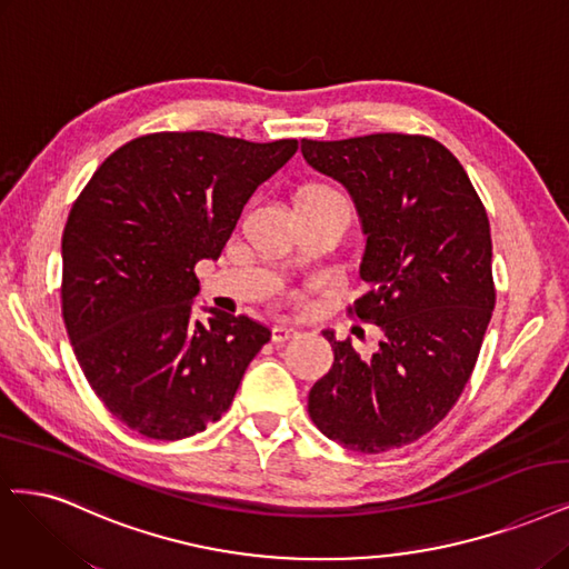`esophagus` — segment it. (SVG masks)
<instances>
[{
  "label": "esophagus",
  "mask_w": 569,
  "mask_h": 569,
  "mask_svg": "<svg viewBox=\"0 0 569 569\" xmlns=\"http://www.w3.org/2000/svg\"><path fill=\"white\" fill-rule=\"evenodd\" d=\"M293 335H297V327H291V325H276V327H272V341H276V343L289 341Z\"/></svg>",
  "instance_id": "34e87169"
}]
</instances>
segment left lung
<instances>
[{
    "instance_id": "left-lung-1",
    "label": "left lung",
    "mask_w": 569,
    "mask_h": 569,
    "mask_svg": "<svg viewBox=\"0 0 569 569\" xmlns=\"http://www.w3.org/2000/svg\"><path fill=\"white\" fill-rule=\"evenodd\" d=\"M301 152L358 207L369 291L348 312L383 331L369 360L325 331L335 365L310 388L308 415L352 452H388L430 433L473 375L497 301L487 211L430 136L303 139Z\"/></svg>"
}]
</instances>
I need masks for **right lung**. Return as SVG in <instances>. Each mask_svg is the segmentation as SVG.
Listing matches in <instances>:
<instances>
[{
	"instance_id": "add662e5",
	"label": "right lung",
	"mask_w": 569,
	"mask_h": 569,
	"mask_svg": "<svg viewBox=\"0 0 569 569\" xmlns=\"http://www.w3.org/2000/svg\"><path fill=\"white\" fill-rule=\"evenodd\" d=\"M297 148L146 133L117 148L74 200L63 230L66 329L98 400L136 433L183 440L219 421L270 341L247 316H194V266L221 257L251 192Z\"/></svg>"
}]
</instances>
